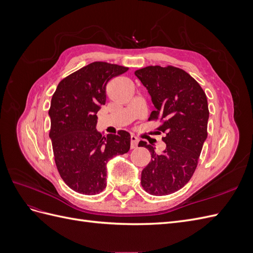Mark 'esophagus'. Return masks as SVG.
<instances>
[{
	"label": "esophagus",
	"mask_w": 253,
	"mask_h": 253,
	"mask_svg": "<svg viewBox=\"0 0 253 253\" xmlns=\"http://www.w3.org/2000/svg\"><path fill=\"white\" fill-rule=\"evenodd\" d=\"M139 139L136 136H131V149H135L138 145Z\"/></svg>",
	"instance_id": "obj_1"
}]
</instances>
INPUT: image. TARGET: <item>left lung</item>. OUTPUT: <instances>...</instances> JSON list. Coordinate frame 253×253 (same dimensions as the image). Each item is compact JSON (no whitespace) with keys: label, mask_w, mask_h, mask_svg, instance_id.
I'll list each match as a JSON object with an SVG mask.
<instances>
[{"label":"left lung","mask_w":253,"mask_h":253,"mask_svg":"<svg viewBox=\"0 0 253 253\" xmlns=\"http://www.w3.org/2000/svg\"><path fill=\"white\" fill-rule=\"evenodd\" d=\"M135 75L155 106L149 121H159L157 129L166 134V150L160 154L145 141L138 144L152 157L141 172V186L155 196L171 194L187 185L197 167L208 136L207 96L193 77L172 65H150L135 71Z\"/></svg>","instance_id":"1"}]
</instances>
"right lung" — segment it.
<instances>
[{
    "label": "right lung",
    "instance_id": "1",
    "mask_svg": "<svg viewBox=\"0 0 253 253\" xmlns=\"http://www.w3.org/2000/svg\"><path fill=\"white\" fill-rule=\"evenodd\" d=\"M128 67L108 62L84 66L58 84L52 95L49 137L61 178L76 192L95 195L106 187V164L129 150L126 131L102 136L96 131L97 112L105 104L106 84Z\"/></svg>",
    "mask_w": 253,
    "mask_h": 253
}]
</instances>
